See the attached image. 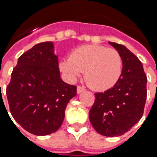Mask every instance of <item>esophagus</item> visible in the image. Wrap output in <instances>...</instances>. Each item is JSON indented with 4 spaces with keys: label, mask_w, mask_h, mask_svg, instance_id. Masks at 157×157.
I'll list each match as a JSON object with an SVG mask.
<instances>
[{
    "label": "esophagus",
    "mask_w": 157,
    "mask_h": 157,
    "mask_svg": "<svg viewBox=\"0 0 157 157\" xmlns=\"http://www.w3.org/2000/svg\"><path fill=\"white\" fill-rule=\"evenodd\" d=\"M86 89L85 87H83V86H77V89H76V92L78 93V94H80V93H82V92H85Z\"/></svg>",
    "instance_id": "34e87169"
}]
</instances>
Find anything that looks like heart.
I'll return each instance as SVG.
<instances>
[{
  "instance_id": "heart-1",
  "label": "heart",
  "mask_w": 157,
  "mask_h": 157,
  "mask_svg": "<svg viewBox=\"0 0 157 157\" xmlns=\"http://www.w3.org/2000/svg\"><path fill=\"white\" fill-rule=\"evenodd\" d=\"M59 68L71 80L84 73L86 84L96 91H107L118 82L123 70L120 54L102 45H83L63 59Z\"/></svg>"
}]
</instances>
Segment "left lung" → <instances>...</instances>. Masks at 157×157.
Returning a JSON list of instances; mask_svg holds the SVG:
<instances>
[{
  "label": "left lung",
  "mask_w": 157,
  "mask_h": 157,
  "mask_svg": "<svg viewBox=\"0 0 157 157\" xmlns=\"http://www.w3.org/2000/svg\"><path fill=\"white\" fill-rule=\"evenodd\" d=\"M109 44L121 55V76L113 87L95 93L89 119L98 134L114 137L128 131L141 118L147 96V77L140 60L132 52L124 45Z\"/></svg>",
  "instance_id": "1"
}]
</instances>
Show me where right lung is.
Segmentation results:
<instances>
[{"instance_id":"1","label":"right lung","mask_w":157,"mask_h":157,"mask_svg":"<svg viewBox=\"0 0 157 157\" xmlns=\"http://www.w3.org/2000/svg\"><path fill=\"white\" fill-rule=\"evenodd\" d=\"M76 86L62 81L52 42L34 45L18 58L6 86L11 114L25 130L47 135L61 126Z\"/></svg>"}]
</instances>
